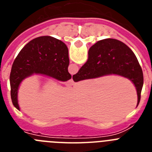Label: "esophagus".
<instances>
[{
	"instance_id": "34e87169",
	"label": "esophagus",
	"mask_w": 152,
	"mask_h": 152,
	"mask_svg": "<svg viewBox=\"0 0 152 152\" xmlns=\"http://www.w3.org/2000/svg\"><path fill=\"white\" fill-rule=\"evenodd\" d=\"M66 84L67 86H72L74 84L73 80H72V79H70L69 80H68V81H67L66 84Z\"/></svg>"
}]
</instances>
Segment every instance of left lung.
I'll return each instance as SVG.
<instances>
[{"label":"left lung","mask_w":152,"mask_h":152,"mask_svg":"<svg viewBox=\"0 0 152 152\" xmlns=\"http://www.w3.org/2000/svg\"><path fill=\"white\" fill-rule=\"evenodd\" d=\"M68 65V47L61 40L47 36L31 40L19 52L12 65L10 84L13 106L20 110L17 91L25 77L33 74H41L66 81L72 78Z\"/></svg>","instance_id":"obj_1"}]
</instances>
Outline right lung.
I'll return each mask as SVG.
<instances>
[{
    "instance_id": "1",
    "label": "right lung",
    "mask_w": 152,
    "mask_h": 152,
    "mask_svg": "<svg viewBox=\"0 0 152 152\" xmlns=\"http://www.w3.org/2000/svg\"><path fill=\"white\" fill-rule=\"evenodd\" d=\"M111 74L122 75L133 82L139 105L144 80L142 68L133 52L119 40L106 39L92 45L88 61L73 75V80L77 82Z\"/></svg>"
}]
</instances>
